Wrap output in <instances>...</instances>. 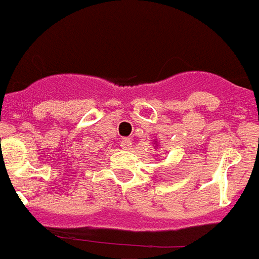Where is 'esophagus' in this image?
<instances>
[{
	"mask_svg": "<svg viewBox=\"0 0 259 259\" xmlns=\"http://www.w3.org/2000/svg\"><path fill=\"white\" fill-rule=\"evenodd\" d=\"M121 146H122V149H131V146H133V141L130 138H122L121 139Z\"/></svg>",
	"mask_w": 259,
	"mask_h": 259,
	"instance_id": "obj_1",
	"label": "esophagus"
}]
</instances>
